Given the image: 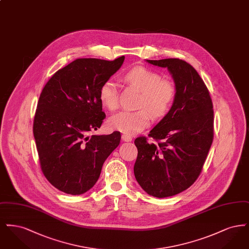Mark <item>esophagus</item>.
Returning <instances> with one entry per match:
<instances>
[{"label":"esophagus","mask_w":249,"mask_h":249,"mask_svg":"<svg viewBox=\"0 0 249 249\" xmlns=\"http://www.w3.org/2000/svg\"><path fill=\"white\" fill-rule=\"evenodd\" d=\"M121 138H122V140L125 141V142H130V141L132 140V137L130 136V135H127V134H122Z\"/></svg>","instance_id":"1"}]
</instances>
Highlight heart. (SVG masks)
<instances>
[{"mask_svg": "<svg viewBox=\"0 0 249 249\" xmlns=\"http://www.w3.org/2000/svg\"><path fill=\"white\" fill-rule=\"evenodd\" d=\"M127 83L142 92L137 111H123L108 119L110 129L119 130L125 134H134L145 129L151 116L155 119L164 117L173 107L178 87L168 78L151 69L139 66L131 69L125 74ZM99 99L102 106L109 111H115L119 107V93L115 81L107 80L100 88Z\"/></svg>", "mask_w": 249, "mask_h": 249, "instance_id": "b5f03b06", "label": "heart"}]
</instances>
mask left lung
Listing matches in <instances>:
<instances>
[{"label": "left lung", "instance_id": "obj_1", "mask_svg": "<svg viewBox=\"0 0 249 249\" xmlns=\"http://www.w3.org/2000/svg\"><path fill=\"white\" fill-rule=\"evenodd\" d=\"M147 62L168 68L178 95L148 137L134 140L138 155L133 171L146 193L165 198L189 189L201 175L213 142V102L201 76L187 61L164 59Z\"/></svg>", "mask_w": 249, "mask_h": 249}]
</instances>
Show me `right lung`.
Listing matches in <instances>:
<instances>
[{
  "label": "right lung",
  "mask_w": 249,
  "mask_h": 249,
  "mask_svg": "<svg viewBox=\"0 0 249 249\" xmlns=\"http://www.w3.org/2000/svg\"><path fill=\"white\" fill-rule=\"evenodd\" d=\"M124 59H76L56 71L40 94L33 127L40 166L48 182L62 192L79 195L90 190L120 142L119 131L89 133L106 119L100 88Z\"/></svg>",
  "instance_id": "right-lung-1"
}]
</instances>
